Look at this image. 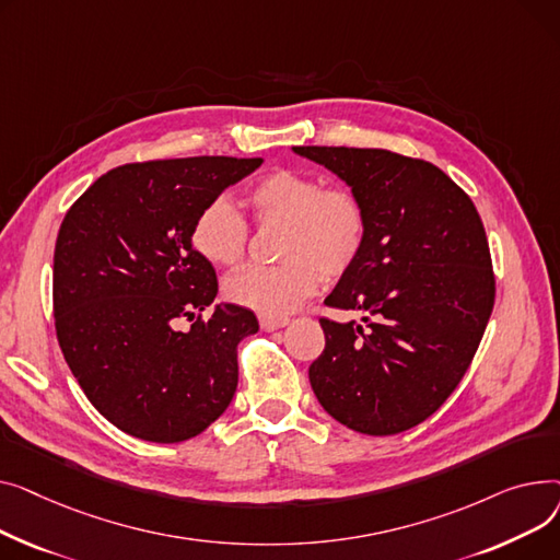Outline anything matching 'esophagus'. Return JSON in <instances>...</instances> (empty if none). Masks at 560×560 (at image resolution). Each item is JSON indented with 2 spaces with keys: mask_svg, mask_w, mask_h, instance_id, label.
Returning a JSON list of instances; mask_svg holds the SVG:
<instances>
[{
  "mask_svg": "<svg viewBox=\"0 0 560 560\" xmlns=\"http://www.w3.org/2000/svg\"><path fill=\"white\" fill-rule=\"evenodd\" d=\"M289 323L287 316H280V318H271V316H259V325L261 330L265 332H273V330H280V327H284Z\"/></svg>",
  "mask_w": 560,
  "mask_h": 560,
  "instance_id": "esophagus-1",
  "label": "esophagus"
}]
</instances>
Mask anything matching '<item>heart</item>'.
Wrapping results in <instances>:
<instances>
[{
  "mask_svg": "<svg viewBox=\"0 0 560 560\" xmlns=\"http://www.w3.org/2000/svg\"><path fill=\"white\" fill-rule=\"evenodd\" d=\"M248 208L259 225H282L271 267H246L223 282L225 299L261 316L280 318L318 289L320 273L346 276L364 253L369 214L346 187H325L320 178L278 170L248 189ZM248 223L235 203L217 196L191 225V246L214 267H233L244 257Z\"/></svg>",
  "mask_w": 560,
  "mask_h": 560,
  "instance_id": "1",
  "label": "heart"
}]
</instances>
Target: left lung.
<instances>
[{"mask_svg":"<svg viewBox=\"0 0 560 560\" xmlns=\"http://www.w3.org/2000/svg\"><path fill=\"white\" fill-rule=\"evenodd\" d=\"M291 151L341 178L369 214L364 253L325 299L364 314L366 327L320 318L325 350L310 384L320 407L354 432L411 430L466 375L495 303L479 212L432 162L384 149Z\"/></svg>","mask_w":560,"mask_h":560,"instance_id":"obj_1","label":"left lung"}]
</instances>
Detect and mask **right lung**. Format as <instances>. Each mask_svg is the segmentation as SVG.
Here are the masks:
<instances>
[{"mask_svg":"<svg viewBox=\"0 0 560 560\" xmlns=\"http://www.w3.org/2000/svg\"><path fill=\"white\" fill-rule=\"evenodd\" d=\"M261 158L199 155L121 164L65 214L54 250V316L65 361L94 409L151 443L201 434L237 390V343L259 323L219 303L191 225Z\"/></svg>","mask_w":560,"mask_h":560,"instance_id":"add662e5","label":"right lung"}]
</instances>
